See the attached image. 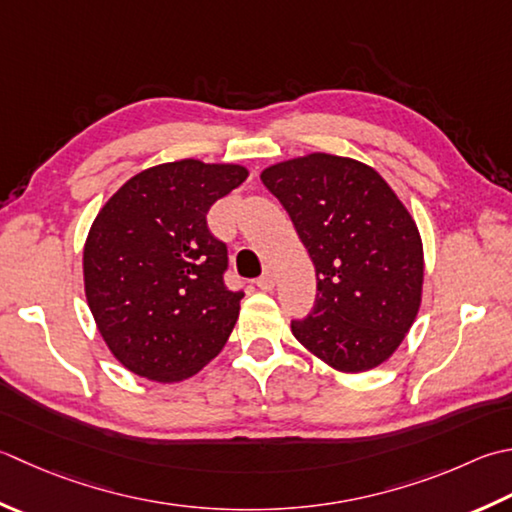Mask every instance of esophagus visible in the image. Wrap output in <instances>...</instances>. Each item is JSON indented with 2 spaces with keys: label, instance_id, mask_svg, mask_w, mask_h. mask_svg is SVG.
I'll use <instances>...</instances> for the list:
<instances>
[{
  "label": "esophagus",
  "instance_id": "esophagus-1",
  "mask_svg": "<svg viewBox=\"0 0 512 512\" xmlns=\"http://www.w3.org/2000/svg\"><path fill=\"white\" fill-rule=\"evenodd\" d=\"M257 286L262 288V290H266V293H270V290L275 288V277H273V273H270V270H266V273L257 279Z\"/></svg>",
  "mask_w": 512,
  "mask_h": 512
}]
</instances>
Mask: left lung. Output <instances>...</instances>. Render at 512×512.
<instances>
[{"instance_id":"8db88e82","label":"left lung","mask_w":512,"mask_h":512,"mask_svg":"<svg viewBox=\"0 0 512 512\" xmlns=\"http://www.w3.org/2000/svg\"><path fill=\"white\" fill-rule=\"evenodd\" d=\"M317 273L299 344L339 373L377 368L404 342L422 306L424 246L386 179L357 159L310 153L262 170Z\"/></svg>"}]
</instances>
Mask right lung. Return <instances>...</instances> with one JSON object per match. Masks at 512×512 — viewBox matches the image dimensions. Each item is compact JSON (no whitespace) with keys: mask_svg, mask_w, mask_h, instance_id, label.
I'll use <instances>...</instances> for the list:
<instances>
[{"mask_svg":"<svg viewBox=\"0 0 512 512\" xmlns=\"http://www.w3.org/2000/svg\"><path fill=\"white\" fill-rule=\"evenodd\" d=\"M248 177L199 159L146 168L99 210L84 244V290L99 335L130 373L173 384L228 342L244 293L224 284L226 244L206 215Z\"/></svg>","mask_w":512,"mask_h":512,"instance_id":"1","label":"right lung"}]
</instances>
